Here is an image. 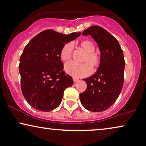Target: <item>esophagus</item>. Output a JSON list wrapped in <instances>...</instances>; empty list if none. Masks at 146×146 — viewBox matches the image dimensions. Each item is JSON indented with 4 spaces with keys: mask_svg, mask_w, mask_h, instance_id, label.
Returning a JSON list of instances; mask_svg holds the SVG:
<instances>
[{
    "mask_svg": "<svg viewBox=\"0 0 146 146\" xmlns=\"http://www.w3.org/2000/svg\"><path fill=\"white\" fill-rule=\"evenodd\" d=\"M73 80L74 82H76L78 80H79V79H77V78H75V77H73Z\"/></svg>",
    "mask_w": 146,
    "mask_h": 146,
    "instance_id": "obj_1",
    "label": "esophagus"
}]
</instances>
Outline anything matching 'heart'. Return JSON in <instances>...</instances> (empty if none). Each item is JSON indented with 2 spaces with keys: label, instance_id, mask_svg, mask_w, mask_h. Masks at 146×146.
I'll use <instances>...</instances> for the list:
<instances>
[{
  "label": "heart",
  "instance_id": "heart-1",
  "mask_svg": "<svg viewBox=\"0 0 146 146\" xmlns=\"http://www.w3.org/2000/svg\"><path fill=\"white\" fill-rule=\"evenodd\" d=\"M80 47L86 52L84 64H77L71 62L65 65L64 69L67 73L74 77H82L89 75L92 72V67H98L100 64V58L95 53L96 46L92 40H84L80 43ZM73 49V44L68 42L63 46L60 52V57L64 62L71 59Z\"/></svg>",
  "mask_w": 146,
  "mask_h": 146
}]
</instances>
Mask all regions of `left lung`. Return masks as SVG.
Instances as JSON below:
<instances>
[{
  "label": "left lung",
  "instance_id": "left-lung-1",
  "mask_svg": "<svg viewBox=\"0 0 146 146\" xmlns=\"http://www.w3.org/2000/svg\"><path fill=\"white\" fill-rule=\"evenodd\" d=\"M82 35H90L100 50V64L94 75L83 80L86 90L80 94L84 108L101 112L113 104L123 88L125 61L118 40L104 28L93 25L84 30Z\"/></svg>",
  "mask_w": 146,
  "mask_h": 146
}]
</instances>
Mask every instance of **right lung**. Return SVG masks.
I'll return each mask as SVG.
<instances>
[{
  "label": "right lung",
  "instance_id": "add662e5",
  "mask_svg": "<svg viewBox=\"0 0 146 146\" xmlns=\"http://www.w3.org/2000/svg\"><path fill=\"white\" fill-rule=\"evenodd\" d=\"M81 33L64 35L46 30L26 45L19 59V72L23 95L36 110L47 112L58 108L72 77L63 71L60 52L63 46L75 40Z\"/></svg>",
  "mask_w": 146,
  "mask_h": 146
}]
</instances>
